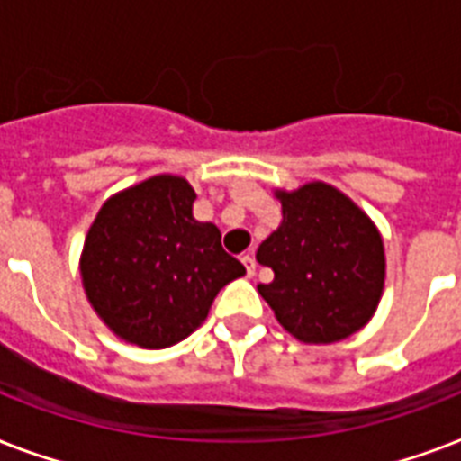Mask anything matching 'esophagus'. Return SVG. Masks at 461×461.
<instances>
[{"mask_svg":"<svg viewBox=\"0 0 461 461\" xmlns=\"http://www.w3.org/2000/svg\"><path fill=\"white\" fill-rule=\"evenodd\" d=\"M241 263H244L246 267V275L253 277V275H256V258H253L251 253H246V256H241Z\"/></svg>","mask_w":461,"mask_h":461,"instance_id":"34e87169","label":"esophagus"}]
</instances>
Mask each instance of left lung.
<instances>
[{
  "mask_svg": "<svg viewBox=\"0 0 461 461\" xmlns=\"http://www.w3.org/2000/svg\"><path fill=\"white\" fill-rule=\"evenodd\" d=\"M282 224L258 246L273 282L258 285L277 321L302 342L344 339L371 321L385 280L383 239L337 188L306 184L277 194Z\"/></svg>",
  "mask_w": 461,
  "mask_h": 461,
  "instance_id": "left-lung-1",
  "label": "left lung"
}]
</instances>
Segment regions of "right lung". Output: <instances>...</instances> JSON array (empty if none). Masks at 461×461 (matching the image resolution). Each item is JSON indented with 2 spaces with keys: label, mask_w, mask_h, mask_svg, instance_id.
Instances as JSON below:
<instances>
[{
  "label": "right lung",
  "mask_w": 461,
  "mask_h": 461,
  "mask_svg": "<svg viewBox=\"0 0 461 461\" xmlns=\"http://www.w3.org/2000/svg\"><path fill=\"white\" fill-rule=\"evenodd\" d=\"M181 176H153L104 203L83 249L81 275L97 315L122 339L165 349L188 337L217 292L246 273L220 230L194 217Z\"/></svg>",
  "instance_id": "add662e5"
}]
</instances>
